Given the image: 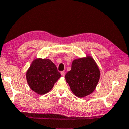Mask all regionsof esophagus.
<instances>
[{
	"label": "esophagus",
	"mask_w": 129,
	"mask_h": 129,
	"mask_svg": "<svg viewBox=\"0 0 129 129\" xmlns=\"http://www.w3.org/2000/svg\"><path fill=\"white\" fill-rule=\"evenodd\" d=\"M61 76H62V77H64V76H65V72H61Z\"/></svg>",
	"instance_id": "obj_1"
}]
</instances>
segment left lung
Here are the masks:
<instances>
[{
  "instance_id": "1",
  "label": "left lung",
  "mask_w": 129,
  "mask_h": 129,
  "mask_svg": "<svg viewBox=\"0 0 129 129\" xmlns=\"http://www.w3.org/2000/svg\"><path fill=\"white\" fill-rule=\"evenodd\" d=\"M99 68L90 55L73 61L72 68L65 75V79L73 93L78 98L92 93L99 82Z\"/></svg>"
}]
</instances>
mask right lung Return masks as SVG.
Returning a JSON list of instances; mask_svg holds the SVG:
<instances>
[{
  "mask_svg": "<svg viewBox=\"0 0 129 129\" xmlns=\"http://www.w3.org/2000/svg\"><path fill=\"white\" fill-rule=\"evenodd\" d=\"M60 77L54 63L47 58H35L26 73L30 88L39 95L50 91Z\"/></svg>",
  "mask_w": 129,
  "mask_h": 129,
  "instance_id": "1",
  "label": "right lung"
}]
</instances>
